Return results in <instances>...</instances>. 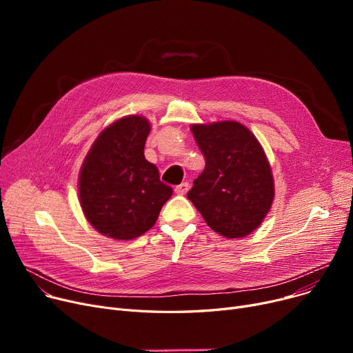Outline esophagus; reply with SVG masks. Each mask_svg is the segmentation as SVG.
Returning <instances> with one entry per match:
<instances>
[{
    "label": "esophagus",
    "instance_id": "1",
    "mask_svg": "<svg viewBox=\"0 0 353 353\" xmlns=\"http://www.w3.org/2000/svg\"><path fill=\"white\" fill-rule=\"evenodd\" d=\"M189 189H190V184L186 181V183H181V184H179V186L174 189V192H176L177 194L183 196V194H186V193L189 192Z\"/></svg>",
    "mask_w": 353,
    "mask_h": 353
}]
</instances>
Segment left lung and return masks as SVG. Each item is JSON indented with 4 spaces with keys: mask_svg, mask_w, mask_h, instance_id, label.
I'll use <instances>...</instances> for the list:
<instances>
[{
    "mask_svg": "<svg viewBox=\"0 0 353 353\" xmlns=\"http://www.w3.org/2000/svg\"><path fill=\"white\" fill-rule=\"evenodd\" d=\"M206 160L189 200L208 226L228 239L245 237L261 226L274 199L270 164L261 143L237 121L193 124Z\"/></svg>",
    "mask_w": 353,
    "mask_h": 353,
    "instance_id": "1",
    "label": "left lung"
}]
</instances>
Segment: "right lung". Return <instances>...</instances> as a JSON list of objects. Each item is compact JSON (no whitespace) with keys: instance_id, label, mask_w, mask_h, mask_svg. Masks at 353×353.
<instances>
[{"instance_id":"add662e5","label":"right lung","mask_w":353,"mask_h":353,"mask_svg":"<svg viewBox=\"0 0 353 353\" xmlns=\"http://www.w3.org/2000/svg\"><path fill=\"white\" fill-rule=\"evenodd\" d=\"M148 133L150 123L141 116L119 119L99 134L81 165V209L88 223L107 237L132 240L150 230L173 194L144 157Z\"/></svg>"}]
</instances>
